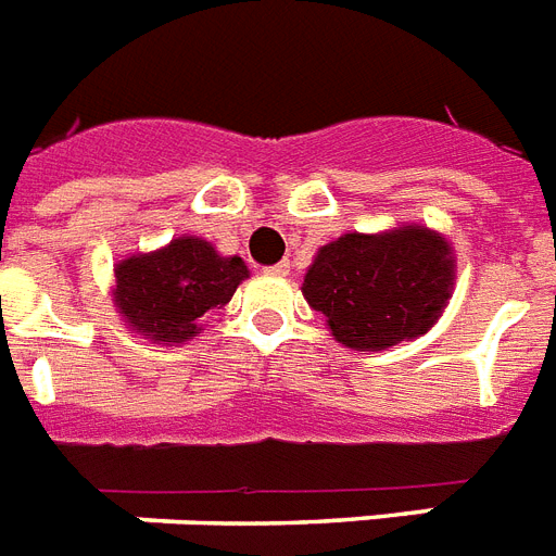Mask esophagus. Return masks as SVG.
Returning a JSON list of instances; mask_svg holds the SVG:
<instances>
[{"instance_id": "esophagus-1", "label": "esophagus", "mask_w": 556, "mask_h": 556, "mask_svg": "<svg viewBox=\"0 0 556 556\" xmlns=\"http://www.w3.org/2000/svg\"><path fill=\"white\" fill-rule=\"evenodd\" d=\"M266 275H275V278H287V275H290V264H287V261H281V264L266 266Z\"/></svg>"}]
</instances>
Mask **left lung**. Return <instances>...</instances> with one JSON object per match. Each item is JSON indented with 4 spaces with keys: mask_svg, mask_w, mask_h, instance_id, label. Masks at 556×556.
Returning a JSON list of instances; mask_svg holds the SVG:
<instances>
[{
    "mask_svg": "<svg viewBox=\"0 0 556 556\" xmlns=\"http://www.w3.org/2000/svg\"><path fill=\"white\" fill-rule=\"evenodd\" d=\"M454 287L445 238L421 226L341 235L306 269L304 299L353 350H384L433 327Z\"/></svg>",
    "mask_w": 556,
    "mask_h": 556,
    "instance_id": "left-lung-1",
    "label": "left lung"
}]
</instances>
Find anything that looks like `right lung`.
I'll return each instance as SVG.
<instances>
[{"mask_svg": "<svg viewBox=\"0 0 556 556\" xmlns=\"http://www.w3.org/2000/svg\"><path fill=\"white\" fill-rule=\"evenodd\" d=\"M114 304L137 332L152 341H184L208 309L229 304L250 275L241 257H220L201 238H177L152 255L117 264Z\"/></svg>", "mask_w": 556, "mask_h": 556, "instance_id": "add662e5", "label": "right lung"}]
</instances>
